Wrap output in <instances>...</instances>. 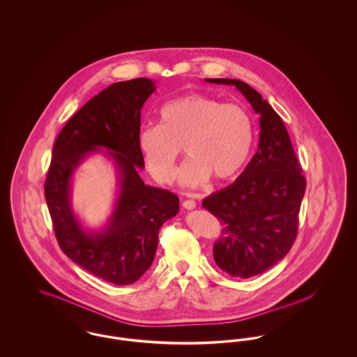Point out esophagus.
Returning <instances> with one entry per match:
<instances>
[{
  "label": "esophagus",
  "instance_id": "1",
  "mask_svg": "<svg viewBox=\"0 0 357 357\" xmlns=\"http://www.w3.org/2000/svg\"><path fill=\"white\" fill-rule=\"evenodd\" d=\"M183 207L185 210H193V208H196V202L195 200H184Z\"/></svg>",
  "mask_w": 357,
  "mask_h": 357
}]
</instances>
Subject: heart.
Segmentation results:
<instances>
[{"label": "heart", "instance_id": "obj_1", "mask_svg": "<svg viewBox=\"0 0 357 357\" xmlns=\"http://www.w3.org/2000/svg\"><path fill=\"white\" fill-rule=\"evenodd\" d=\"M160 124L139 131L138 144L150 174L170 183L184 147L188 161L178 173L184 187L233 180L245 167L252 144L253 123L238 104H222L200 93L178 97L160 111Z\"/></svg>", "mask_w": 357, "mask_h": 357}]
</instances>
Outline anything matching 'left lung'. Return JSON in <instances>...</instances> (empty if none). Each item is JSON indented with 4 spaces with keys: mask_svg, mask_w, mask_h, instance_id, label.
Returning <instances> with one entry per match:
<instances>
[{
    "mask_svg": "<svg viewBox=\"0 0 357 357\" xmlns=\"http://www.w3.org/2000/svg\"><path fill=\"white\" fill-rule=\"evenodd\" d=\"M234 85L260 115L259 149L237 180L211 193L203 207L222 226L214 243L216 265L248 279L284 259L298 234L306 178L282 118L250 85L230 78H206Z\"/></svg>",
    "mask_w": 357,
    "mask_h": 357,
    "instance_id": "left-lung-1",
    "label": "left lung"
}]
</instances>
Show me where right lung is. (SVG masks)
Returning a JSON list of instances; mask_svg holds the SVG:
<instances>
[{"label":"right lung","mask_w":357,"mask_h":357,"mask_svg":"<svg viewBox=\"0 0 357 357\" xmlns=\"http://www.w3.org/2000/svg\"><path fill=\"white\" fill-rule=\"evenodd\" d=\"M155 91L149 78L115 82L78 109L58 134L45 181L54 233L62 252L89 273L116 285L135 283L154 261L158 231L178 213V197L144 185L138 137L141 109ZM100 146L109 149L120 177V196L107 227L82 229L72 213L73 170Z\"/></svg>","instance_id":"right-lung-1"}]
</instances>
